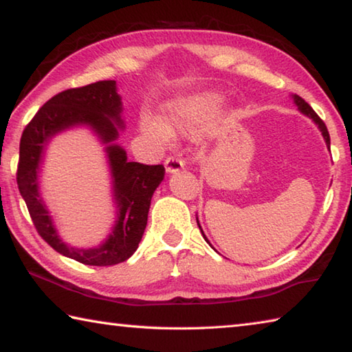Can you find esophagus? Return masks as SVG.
I'll list each match as a JSON object with an SVG mask.
<instances>
[{
  "label": "esophagus",
  "mask_w": 352,
  "mask_h": 352,
  "mask_svg": "<svg viewBox=\"0 0 352 352\" xmlns=\"http://www.w3.org/2000/svg\"><path fill=\"white\" fill-rule=\"evenodd\" d=\"M183 166H184V163L177 157H168L164 162V168L168 174H174V172H178L180 169H183Z\"/></svg>",
  "instance_id": "1"
}]
</instances>
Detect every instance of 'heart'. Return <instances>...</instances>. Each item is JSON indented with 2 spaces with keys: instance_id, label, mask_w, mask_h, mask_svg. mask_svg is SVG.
Listing matches in <instances>:
<instances>
[{
  "instance_id": "heart-1",
  "label": "heart",
  "mask_w": 352,
  "mask_h": 352,
  "mask_svg": "<svg viewBox=\"0 0 352 352\" xmlns=\"http://www.w3.org/2000/svg\"><path fill=\"white\" fill-rule=\"evenodd\" d=\"M219 102V96H206L190 100V102H177L169 107L163 124L153 118H142L141 130L148 138L160 142V144H164L169 140L170 133L195 132Z\"/></svg>"
}]
</instances>
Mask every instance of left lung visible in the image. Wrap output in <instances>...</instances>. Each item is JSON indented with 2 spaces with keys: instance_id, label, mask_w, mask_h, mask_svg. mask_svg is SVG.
Masks as SVG:
<instances>
[{
  "instance_id": "1",
  "label": "left lung",
  "mask_w": 352,
  "mask_h": 352,
  "mask_svg": "<svg viewBox=\"0 0 352 352\" xmlns=\"http://www.w3.org/2000/svg\"><path fill=\"white\" fill-rule=\"evenodd\" d=\"M292 98H294V102L296 104L298 110H300V111L302 113V115H306V116L311 118L312 121H314L315 124H317L318 129L321 130V135H323V138H324V141H326L327 147H329V146H331V138H329V132H327V129H326V126H324V122L321 121L320 116L317 115V113L314 111L312 107L309 105L305 99L300 98V96H296V94H294V96H292ZM197 223H199V219H197ZM199 228H200V223H199ZM200 230H201V228H200ZM201 234H204V231H201ZM204 237H205V241L208 242V239H206V236H205V234H204ZM208 243H210V242H208Z\"/></svg>"
}]
</instances>
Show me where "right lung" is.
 Instances as JSON below:
<instances>
[{
    "label": "right lung",
    "instance_id": "right-lung-1",
    "mask_svg": "<svg viewBox=\"0 0 352 352\" xmlns=\"http://www.w3.org/2000/svg\"><path fill=\"white\" fill-rule=\"evenodd\" d=\"M121 113L116 82L99 80L56 94L35 113L21 135L16 183L35 230L56 252L85 265H115L136 252L147 225L152 195L164 178L163 164L129 162L126 151L115 144L118 127H124ZM76 125H88L106 144L118 208L109 239L94 249H74L60 239L38 190V169L47 142L52 135Z\"/></svg>",
    "mask_w": 352,
    "mask_h": 352
}]
</instances>
